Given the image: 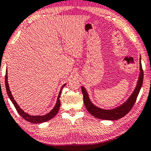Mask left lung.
<instances>
[{"mask_svg":"<svg viewBox=\"0 0 151 151\" xmlns=\"http://www.w3.org/2000/svg\"><path fill=\"white\" fill-rule=\"evenodd\" d=\"M144 78V73L142 70V63H141V56L139 57V75L138 76L137 85L135 88L133 90L132 94L129 96L125 102H124L122 105L118 106L117 107L114 109H106L103 108H101L98 106L95 105L94 103L91 101L89 97L88 93L83 86L81 87V91L83 95V102L86 106V109L93 116L97 118L102 119V120H116L121 118L124 117L127 115L131 109H132L133 105L135 103L137 97L138 96L139 92L143 83Z\"/></svg>","mask_w":151,"mask_h":151,"instance_id":"1","label":"left lung"}]
</instances>
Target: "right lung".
Masks as SVG:
<instances>
[{"instance_id": "right-lung-1", "label": "right lung", "mask_w": 151, "mask_h": 151, "mask_svg": "<svg viewBox=\"0 0 151 151\" xmlns=\"http://www.w3.org/2000/svg\"><path fill=\"white\" fill-rule=\"evenodd\" d=\"M7 78H8V76H7V71H6V75H5V87H6V90H7V93L8 96H9L10 100H11V101L12 102V103L14 104V107L16 109L17 111L18 112V114H20V115L22 116L25 120H27L28 122H30L31 123H33V124H37V123L45 122L46 121H48L51 120L52 118H53L55 116H56V114L58 113L59 107H60V100H59V98L61 96L62 89L63 88V87L66 85V83L63 84V86H61L60 91H59L58 97H57L56 104H55V107L52 108L51 111L48 112V114H46L42 116H31L30 114L24 112V111H23V110L20 108V106L18 105V103H16V101H15L14 96H13L12 94L11 91L9 90V83H8Z\"/></svg>"}]
</instances>
